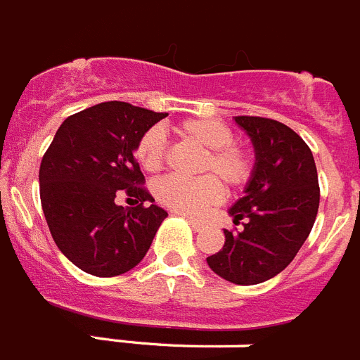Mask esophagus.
<instances>
[{"label": "esophagus", "mask_w": 360, "mask_h": 360, "mask_svg": "<svg viewBox=\"0 0 360 360\" xmlns=\"http://www.w3.org/2000/svg\"><path fill=\"white\" fill-rule=\"evenodd\" d=\"M187 220H189V224H191V227L195 229V231H202V229H204V224L198 222V220H195V218L187 217Z\"/></svg>", "instance_id": "esophagus-1"}]
</instances>
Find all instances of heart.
I'll return each instance as SVG.
<instances>
[{
    "label": "heart",
    "mask_w": 360,
    "mask_h": 360,
    "mask_svg": "<svg viewBox=\"0 0 360 360\" xmlns=\"http://www.w3.org/2000/svg\"><path fill=\"white\" fill-rule=\"evenodd\" d=\"M174 131L189 142L200 146L204 155L198 164L202 174L187 180L180 176H165L155 184L158 202L176 213L198 217L207 207L222 200V180L227 189H240L253 174V156L248 149L233 143V131L220 120L189 118L174 125ZM167 142L162 129L153 127L140 136L134 149L138 164L149 173L164 167ZM215 176L213 177L212 174Z\"/></svg>",
    "instance_id": "b5f03b06"
}]
</instances>
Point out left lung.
<instances>
[{"label": "left lung", "mask_w": 360, "mask_h": 360, "mask_svg": "<svg viewBox=\"0 0 360 360\" xmlns=\"http://www.w3.org/2000/svg\"><path fill=\"white\" fill-rule=\"evenodd\" d=\"M251 138L255 167L244 196L229 207L240 231L207 257L210 268L233 284H260L290 266L311 231L321 189L311 149L288 125L260 116H235Z\"/></svg>", "instance_id": "8db88e82"}]
</instances>
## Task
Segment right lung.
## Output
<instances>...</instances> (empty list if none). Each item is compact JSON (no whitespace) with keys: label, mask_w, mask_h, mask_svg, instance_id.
I'll use <instances>...</instances> for the list:
<instances>
[{"label":"right lung","mask_w":360,"mask_h":360,"mask_svg":"<svg viewBox=\"0 0 360 360\" xmlns=\"http://www.w3.org/2000/svg\"><path fill=\"white\" fill-rule=\"evenodd\" d=\"M167 112L103 101L60 125L39 165V196L51 235L70 262L94 276L133 269L167 217L142 184L134 149ZM120 191L141 204L122 208Z\"/></svg>","instance_id":"add662e5"}]
</instances>
